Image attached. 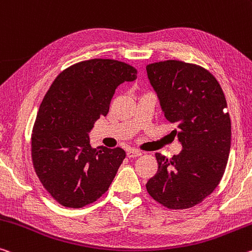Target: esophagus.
<instances>
[{
  "mask_svg": "<svg viewBox=\"0 0 252 252\" xmlns=\"http://www.w3.org/2000/svg\"><path fill=\"white\" fill-rule=\"evenodd\" d=\"M141 151H139V150H137V149H130V150H127V153H126V156L129 158H135V157H139V156H141Z\"/></svg>",
  "mask_w": 252,
  "mask_h": 252,
  "instance_id": "obj_1",
  "label": "esophagus"
}]
</instances>
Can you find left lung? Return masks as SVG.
<instances>
[{"label": "left lung", "mask_w": 252, "mask_h": 252, "mask_svg": "<svg viewBox=\"0 0 252 252\" xmlns=\"http://www.w3.org/2000/svg\"><path fill=\"white\" fill-rule=\"evenodd\" d=\"M162 113L183 149L167 158L156 154L158 171L146 184L155 201L173 210L193 207L217 189L231 148V120L223 91L201 66L179 61L146 67Z\"/></svg>", "instance_id": "8db88e82"}]
</instances>
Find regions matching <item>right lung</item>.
I'll return each instance as SVG.
<instances>
[{"instance_id": "add662e5", "label": "right lung", "mask_w": 252, "mask_h": 252, "mask_svg": "<svg viewBox=\"0 0 252 252\" xmlns=\"http://www.w3.org/2000/svg\"><path fill=\"white\" fill-rule=\"evenodd\" d=\"M137 69L113 59H91L62 71L39 107L31 137L35 173L56 201L83 207L109 189L126 158L121 148L90 145L91 130L120 84L133 82Z\"/></svg>"}]
</instances>
